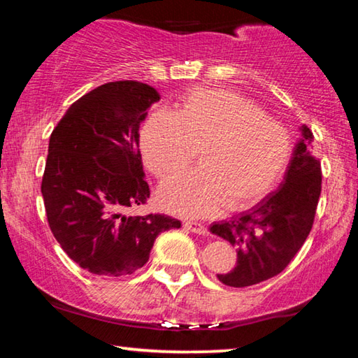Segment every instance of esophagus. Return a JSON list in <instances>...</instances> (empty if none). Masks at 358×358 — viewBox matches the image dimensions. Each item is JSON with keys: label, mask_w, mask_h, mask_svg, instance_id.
<instances>
[{"label": "esophagus", "mask_w": 358, "mask_h": 358, "mask_svg": "<svg viewBox=\"0 0 358 358\" xmlns=\"http://www.w3.org/2000/svg\"><path fill=\"white\" fill-rule=\"evenodd\" d=\"M183 226H185L186 229H189L191 232H194V234H199V235H205V234H207V227H205L203 224H201V222H196V221H185Z\"/></svg>", "instance_id": "obj_1"}]
</instances>
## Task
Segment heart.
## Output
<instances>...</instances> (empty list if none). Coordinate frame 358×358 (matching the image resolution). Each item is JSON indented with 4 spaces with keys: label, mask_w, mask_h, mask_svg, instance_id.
<instances>
[{
    "label": "heart",
    "mask_w": 358,
    "mask_h": 358,
    "mask_svg": "<svg viewBox=\"0 0 358 358\" xmlns=\"http://www.w3.org/2000/svg\"><path fill=\"white\" fill-rule=\"evenodd\" d=\"M141 147L145 164L169 180L196 157L201 167L161 186L157 199L175 215L203 217L224 207L246 210L273 189L289 164L287 129L245 96L199 88L180 110L159 108L145 121Z\"/></svg>",
    "instance_id": "heart-1"
}]
</instances>
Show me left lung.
Listing matches in <instances>:
<instances>
[{"instance_id": "left-lung-1", "label": "left lung", "mask_w": 358, "mask_h": 358, "mask_svg": "<svg viewBox=\"0 0 358 358\" xmlns=\"http://www.w3.org/2000/svg\"><path fill=\"white\" fill-rule=\"evenodd\" d=\"M281 186L256 207L211 224L210 232L237 250V265L217 280L246 287L270 280L286 268L311 232L322 189L320 162L311 153L313 132L303 124Z\"/></svg>"}]
</instances>
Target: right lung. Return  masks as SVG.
Masks as SVG:
<instances>
[{"mask_svg":"<svg viewBox=\"0 0 358 358\" xmlns=\"http://www.w3.org/2000/svg\"><path fill=\"white\" fill-rule=\"evenodd\" d=\"M159 99L142 82L101 85L68 108L50 136L41 186L48 226L93 275L134 273L148 262L157 235L181 227L167 215H129L150 197L138 128Z\"/></svg>","mask_w":358,"mask_h":358,"instance_id":"obj_1","label":"right lung"}]
</instances>
